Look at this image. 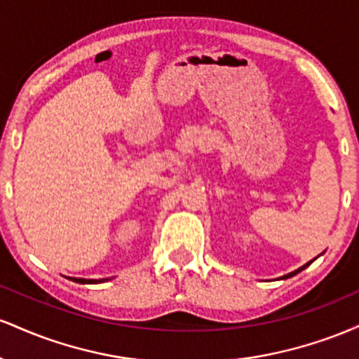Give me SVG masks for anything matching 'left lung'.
<instances>
[{"label": "left lung", "mask_w": 359, "mask_h": 359, "mask_svg": "<svg viewBox=\"0 0 359 359\" xmlns=\"http://www.w3.org/2000/svg\"><path fill=\"white\" fill-rule=\"evenodd\" d=\"M312 262H314V259H312ZM312 262H309V263H307V265L300 266V269H299V270H295V271H292V273H288V275H285V277H283V278H288V277H294V275H297V273H299V271H302L304 269H306V266H309V265H311V263H312Z\"/></svg>", "instance_id": "left-lung-1"}]
</instances>
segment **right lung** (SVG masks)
Segmentation results:
<instances>
[{
	"mask_svg": "<svg viewBox=\"0 0 359 359\" xmlns=\"http://www.w3.org/2000/svg\"><path fill=\"white\" fill-rule=\"evenodd\" d=\"M71 280H74V282H77V283H97V282H106V278H102V280H86V278H71Z\"/></svg>",
	"mask_w": 359,
	"mask_h": 359,
	"instance_id": "1",
	"label": "right lung"
}]
</instances>
